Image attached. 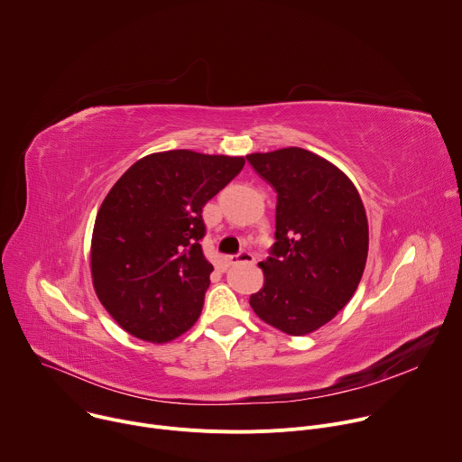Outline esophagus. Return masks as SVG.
I'll use <instances>...</instances> for the list:
<instances>
[{
	"mask_svg": "<svg viewBox=\"0 0 462 462\" xmlns=\"http://www.w3.org/2000/svg\"><path fill=\"white\" fill-rule=\"evenodd\" d=\"M228 261H230V265H239V263H254V261H255V257H254V254H252V252L243 250V252H239V254L230 255V257H228Z\"/></svg>",
	"mask_w": 462,
	"mask_h": 462,
	"instance_id": "obj_1",
	"label": "esophagus"
}]
</instances>
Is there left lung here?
Here are the masks:
<instances>
[{"instance_id": "1", "label": "left lung", "mask_w": 462, "mask_h": 462, "mask_svg": "<svg viewBox=\"0 0 462 462\" xmlns=\"http://www.w3.org/2000/svg\"><path fill=\"white\" fill-rule=\"evenodd\" d=\"M246 161L278 193L276 243L259 263L265 285L250 307L291 337L309 335L347 305L364 274L369 230L362 199L346 173L307 150Z\"/></svg>"}]
</instances>
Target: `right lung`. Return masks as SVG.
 Instances as JSON below:
<instances>
[{
  "mask_svg": "<svg viewBox=\"0 0 462 462\" xmlns=\"http://www.w3.org/2000/svg\"><path fill=\"white\" fill-rule=\"evenodd\" d=\"M245 166L243 157L189 150L153 153L109 189L93 230L98 300L129 335L164 344L199 318L212 263L203 208Z\"/></svg>",
  "mask_w": 462,
  "mask_h": 462,
  "instance_id": "obj_1",
  "label": "right lung"
}]
</instances>
